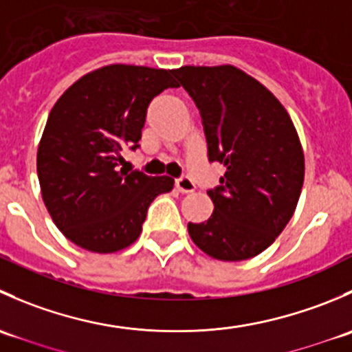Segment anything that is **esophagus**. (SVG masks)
<instances>
[{
	"instance_id": "34e87169",
	"label": "esophagus",
	"mask_w": 352,
	"mask_h": 352,
	"mask_svg": "<svg viewBox=\"0 0 352 352\" xmlns=\"http://www.w3.org/2000/svg\"><path fill=\"white\" fill-rule=\"evenodd\" d=\"M175 186L180 192H192L194 190V182L187 175L179 177V179L175 180Z\"/></svg>"
}]
</instances>
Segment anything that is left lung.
<instances>
[{
    "instance_id": "1",
    "label": "left lung",
    "mask_w": 352,
    "mask_h": 352,
    "mask_svg": "<svg viewBox=\"0 0 352 352\" xmlns=\"http://www.w3.org/2000/svg\"><path fill=\"white\" fill-rule=\"evenodd\" d=\"M199 109L208 160L226 166L208 190L211 218L189 223L192 242L218 261L264 252L296 209L305 179L300 138L281 102L235 66L173 69Z\"/></svg>"
}]
</instances>
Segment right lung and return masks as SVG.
Returning a JSON list of instances; mask_svg holds the SVG:
<instances>
[{"mask_svg": "<svg viewBox=\"0 0 352 352\" xmlns=\"http://www.w3.org/2000/svg\"><path fill=\"white\" fill-rule=\"evenodd\" d=\"M179 85L172 71L110 65L85 74L49 113L37 151L42 199L63 235L112 254L136 242L153 199L173 179L119 168L140 148L148 105Z\"/></svg>", "mask_w": 352, "mask_h": 352, "instance_id": "obj_1", "label": "right lung"}]
</instances>
